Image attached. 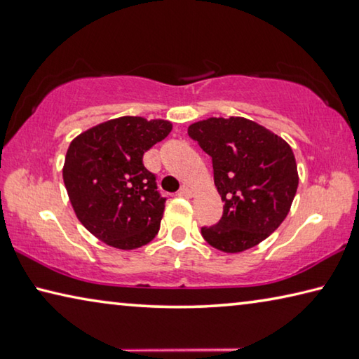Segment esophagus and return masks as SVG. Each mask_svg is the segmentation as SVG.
Masks as SVG:
<instances>
[{
	"mask_svg": "<svg viewBox=\"0 0 359 359\" xmlns=\"http://www.w3.org/2000/svg\"><path fill=\"white\" fill-rule=\"evenodd\" d=\"M179 195H182V196H187V198H190V196L193 195V190L190 189L189 185H182V187H180V190H179Z\"/></svg>",
	"mask_w": 359,
	"mask_h": 359,
	"instance_id": "1",
	"label": "esophagus"
}]
</instances>
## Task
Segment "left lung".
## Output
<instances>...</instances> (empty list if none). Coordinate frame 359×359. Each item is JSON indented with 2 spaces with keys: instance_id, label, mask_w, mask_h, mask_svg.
Returning a JSON list of instances; mask_svg holds the SVG:
<instances>
[{
  "instance_id": "1",
  "label": "left lung",
  "mask_w": 359,
  "mask_h": 359,
  "mask_svg": "<svg viewBox=\"0 0 359 359\" xmlns=\"http://www.w3.org/2000/svg\"><path fill=\"white\" fill-rule=\"evenodd\" d=\"M189 135L212 158L214 184L224 201L217 224L201 235L224 252H243L269 238L291 209L299 175L292 149L246 118H209Z\"/></svg>"
}]
</instances>
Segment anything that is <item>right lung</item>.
<instances>
[{"label":"right lung","instance_id":"obj_1","mask_svg":"<svg viewBox=\"0 0 359 359\" xmlns=\"http://www.w3.org/2000/svg\"><path fill=\"white\" fill-rule=\"evenodd\" d=\"M172 129L164 119H110L79 134L67 150L64 184L78 220L100 241L137 249L156 236L166 198L144 153Z\"/></svg>","mask_w":359,"mask_h":359}]
</instances>
